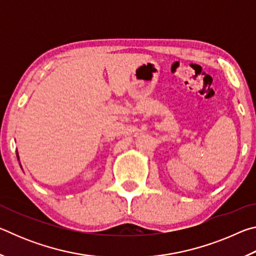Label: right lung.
Here are the masks:
<instances>
[{
  "instance_id": "obj_1",
  "label": "right lung",
  "mask_w": 256,
  "mask_h": 256,
  "mask_svg": "<svg viewBox=\"0 0 256 256\" xmlns=\"http://www.w3.org/2000/svg\"><path fill=\"white\" fill-rule=\"evenodd\" d=\"M18 159H19V156H18Z\"/></svg>"
}]
</instances>
